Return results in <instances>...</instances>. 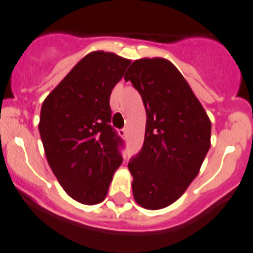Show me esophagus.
<instances>
[{"instance_id":"esophagus-1","label":"esophagus","mask_w":253,"mask_h":253,"mask_svg":"<svg viewBox=\"0 0 253 253\" xmlns=\"http://www.w3.org/2000/svg\"><path fill=\"white\" fill-rule=\"evenodd\" d=\"M120 135H122L123 138H126V135H128V130H126L125 128L120 129Z\"/></svg>"}]
</instances>
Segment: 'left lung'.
<instances>
[{
  "instance_id": "1",
  "label": "left lung",
  "mask_w": 253,
  "mask_h": 253,
  "mask_svg": "<svg viewBox=\"0 0 253 253\" xmlns=\"http://www.w3.org/2000/svg\"><path fill=\"white\" fill-rule=\"evenodd\" d=\"M124 79L141 94L147 115L143 146L128 164L133 195L146 210H160L197 177L211 147V122L169 60H135Z\"/></svg>"
}]
</instances>
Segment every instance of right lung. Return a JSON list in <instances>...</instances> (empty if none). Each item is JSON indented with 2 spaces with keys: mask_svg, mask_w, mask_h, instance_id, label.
I'll use <instances>...</instances> for the list:
<instances>
[{
  "mask_svg": "<svg viewBox=\"0 0 253 253\" xmlns=\"http://www.w3.org/2000/svg\"><path fill=\"white\" fill-rule=\"evenodd\" d=\"M129 64L114 53L87 54L41 107L47 163L64 191L83 204L101 203L123 163L124 141L110 124V95Z\"/></svg>",
  "mask_w": 253,
  "mask_h": 253,
  "instance_id": "1",
  "label": "right lung"
}]
</instances>
